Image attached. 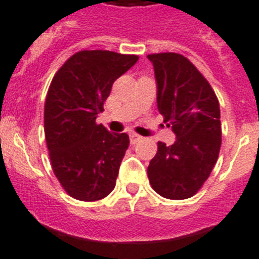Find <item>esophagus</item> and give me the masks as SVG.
<instances>
[{
	"instance_id": "34e87169",
	"label": "esophagus",
	"mask_w": 259,
	"mask_h": 259,
	"mask_svg": "<svg viewBox=\"0 0 259 259\" xmlns=\"http://www.w3.org/2000/svg\"><path fill=\"white\" fill-rule=\"evenodd\" d=\"M141 140H142V137L138 136V134H136V133L130 134V143H132V145H136V143L140 142Z\"/></svg>"
}]
</instances>
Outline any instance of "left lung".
Wrapping results in <instances>:
<instances>
[{
  "instance_id": "8db88e82",
  "label": "left lung",
  "mask_w": 259,
  "mask_h": 259,
  "mask_svg": "<svg viewBox=\"0 0 259 259\" xmlns=\"http://www.w3.org/2000/svg\"><path fill=\"white\" fill-rule=\"evenodd\" d=\"M158 84V109L177 141L158 142L147 177L160 196L183 200L203 187L221 147L220 105L207 79L177 52L150 54Z\"/></svg>"
}]
</instances>
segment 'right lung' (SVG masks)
<instances>
[{
  "label": "right lung",
  "instance_id": "right-lung-1",
  "mask_svg": "<svg viewBox=\"0 0 259 259\" xmlns=\"http://www.w3.org/2000/svg\"><path fill=\"white\" fill-rule=\"evenodd\" d=\"M137 60V55L82 50L66 60L50 84L46 143L52 171L73 199L101 200L116 186L129 136L110 133L96 117L104 110L113 82Z\"/></svg>",
  "mask_w": 259,
  "mask_h": 259
}]
</instances>
